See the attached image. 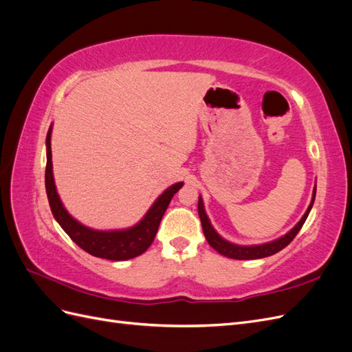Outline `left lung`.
<instances>
[{
  "mask_svg": "<svg viewBox=\"0 0 352 352\" xmlns=\"http://www.w3.org/2000/svg\"><path fill=\"white\" fill-rule=\"evenodd\" d=\"M316 198V188L313 190V199H311V204L308 206L305 214L302 216V219L296 223L295 228L291 229L289 232L286 233L285 236L267 242V243H261V245H251V247H242V245H235V243H230L226 239H223L219 233L212 229L211 223L206 214V210L204 206H202V198L199 197L198 199V214H199V220H201V225H202V232H204L206 239L207 242L211 245L212 248H214L219 254L225 255V257L233 258V260H257V258H264V257H269V255H273L276 252H279L280 250H283L286 245H289L292 242V239L296 236V233L301 230L302 225L305 223L308 214H310V210L313 207V202Z\"/></svg>",
  "mask_w": 352,
  "mask_h": 352,
  "instance_id": "8db88e82",
  "label": "left lung"
}]
</instances>
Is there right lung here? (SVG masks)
Instances as JSON below:
<instances>
[{
  "label": "right lung",
  "instance_id": "1",
  "mask_svg": "<svg viewBox=\"0 0 352 352\" xmlns=\"http://www.w3.org/2000/svg\"><path fill=\"white\" fill-rule=\"evenodd\" d=\"M51 127L47 133V167H45V188L47 197L50 201V207L52 216L58 221L70 239L79 245V247L89 252L94 257H100L113 261H123L133 257H138L145 252L153 243L155 233L158 230L160 221H162L164 211L167 210L170 201L177 190L184 186V182L175 184L167 188L160 195L151 208L148 210L144 219L133 228L123 230H94L80 225L74 220L57 194L54 176H52V162H51Z\"/></svg>",
  "mask_w": 352,
  "mask_h": 352
}]
</instances>
